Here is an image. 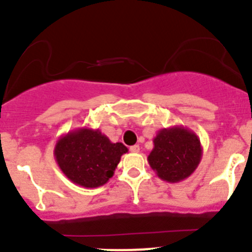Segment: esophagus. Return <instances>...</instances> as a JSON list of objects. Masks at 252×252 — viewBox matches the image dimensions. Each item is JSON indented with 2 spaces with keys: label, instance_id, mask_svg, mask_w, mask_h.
I'll use <instances>...</instances> for the list:
<instances>
[{
  "label": "esophagus",
  "instance_id": "34e87169",
  "mask_svg": "<svg viewBox=\"0 0 252 252\" xmlns=\"http://www.w3.org/2000/svg\"><path fill=\"white\" fill-rule=\"evenodd\" d=\"M130 151H131V152H133V153L140 152V146H138V145H133V146H131V147H130Z\"/></svg>",
  "mask_w": 252,
  "mask_h": 252
}]
</instances>
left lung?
Returning a JSON list of instances; mask_svg holds the SVG:
<instances>
[{
	"label": "left lung",
	"instance_id": "1",
	"mask_svg": "<svg viewBox=\"0 0 252 252\" xmlns=\"http://www.w3.org/2000/svg\"><path fill=\"white\" fill-rule=\"evenodd\" d=\"M202 156L203 147L196 133L184 126H173L158 131L147 160L158 178L178 183L193 174Z\"/></svg>",
	"mask_w": 252,
	"mask_h": 252
}]
</instances>
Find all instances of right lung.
Instances as JSON below:
<instances>
[{
	"instance_id": "right-lung-1",
	"label": "right lung",
	"mask_w": 252,
	"mask_h": 252,
	"mask_svg": "<svg viewBox=\"0 0 252 252\" xmlns=\"http://www.w3.org/2000/svg\"><path fill=\"white\" fill-rule=\"evenodd\" d=\"M128 150L111 142L99 128L80 127L61 136L54 147L59 168L74 184L84 188L104 186L114 176L121 156Z\"/></svg>"
}]
</instances>
